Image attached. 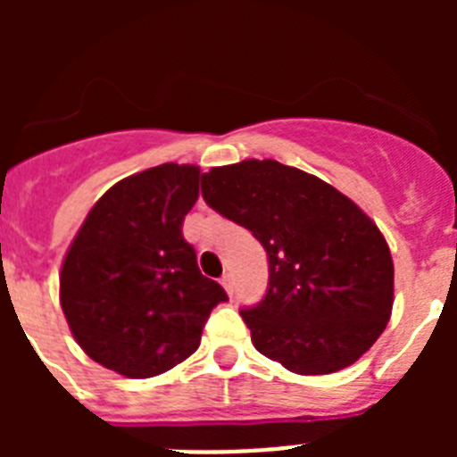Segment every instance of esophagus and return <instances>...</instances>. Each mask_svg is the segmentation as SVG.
Here are the masks:
<instances>
[{"label": "esophagus", "instance_id": "1", "mask_svg": "<svg viewBox=\"0 0 457 457\" xmlns=\"http://www.w3.org/2000/svg\"><path fill=\"white\" fill-rule=\"evenodd\" d=\"M221 286H224L226 293L233 295V277H231V274H224V277H221Z\"/></svg>", "mask_w": 457, "mask_h": 457}]
</instances>
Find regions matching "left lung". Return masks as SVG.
I'll use <instances>...</instances> for the list:
<instances>
[{
  "mask_svg": "<svg viewBox=\"0 0 457 457\" xmlns=\"http://www.w3.org/2000/svg\"><path fill=\"white\" fill-rule=\"evenodd\" d=\"M201 194L268 252L263 300L240 311L258 353L297 375H327L354 364L385 332L389 245L345 194L277 160L210 169Z\"/></svg>",
  "mask_w": 457,
  "mask_h": 457,
  "instance_id": "8db88e82",
  "label": "left lung"
}]
</instances>
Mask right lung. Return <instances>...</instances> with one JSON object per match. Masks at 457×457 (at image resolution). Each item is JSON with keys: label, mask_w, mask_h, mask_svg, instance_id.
Wrapping results in <instances>:
<instances>
[{"label": "right lung", "mask_w": 457, "mask_h": 457, "mask_svg": "<svg viewBox=\"0 0 457 457\" xmlns=\"http://www.w3.org/2000/svg\"><path fill=\"white\" fill-rule=\"evenodd\" d=\"M199 167L160 164L100 196L62 268V309L79 348L125 378H153L199 348L210 311L228 300L183 237Z\"/></svg>", "instance_id": "add662e5"}]
</instances>
